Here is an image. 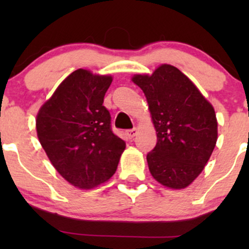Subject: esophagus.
Instances as JSON below:
<instances>
[{"label": "esophagus", "mask_w": 249, "mask_h": 249, "mask_svg": "<svg viewBox=\"0 0 249 249\" xmlns=\"http://www.w3.org/2000/svg\"><path fill=\"white\" fill-rule=\"evenodd\" d=\"M137 132H138V130H137L136 127L131 128V130H127V131H126V136H127L130 139H132L133 137H136Z\"/></svg>", "instance_id": "obj_1"}]
</instances>
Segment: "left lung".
<instances>
[{
  "label": "left lung",
  "instance_id": "1",
  "mask_svg": "<svg viewBox=\"0 0 249 249\" xmlns=\"http://www.w3.org/2000/svg\"><path fill=\"white\" fill-rule=\"evenodd\" d=\"M157 131L146 159L154 179L164 186L187 187L204 170L218 139V122L210 102L179 69L162 64L151 76L136 75Z\"/></svg>",
  "mask_w": 249,
  "mask_h": 249
}]
</instances>
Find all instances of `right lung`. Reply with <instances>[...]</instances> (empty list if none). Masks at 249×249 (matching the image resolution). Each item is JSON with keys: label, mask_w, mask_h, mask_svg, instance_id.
<instances>
[{"label": "right lung", "mask_w": 249, "mask_h": 249, "mask_svg": "<svg viewBox=\"0 0 249 249\" xmlns=\"http://www.w3.org/2000/svg\"><path fill=\"white\" fill-rule=\"evenodd\" d=\"M111 76L78 69L39 108L36 130L57 172L73 186L91 190L113 176L125 142L111 130L103 105Z\"/></svg>", "instance_id": "obj_1"}]
</instances>
